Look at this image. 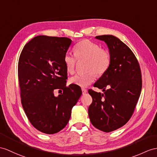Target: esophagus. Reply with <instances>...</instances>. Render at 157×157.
<instances>
[{
    "label": "esophagus",
    "instance_id": "obj_1",
    "mask_svg": "<svg viewBox=\"0 0 157 157\" xmlns=\"http://www.w3.org/2000/svg\"><path fill=\"white\" fill-rule=\"evenodd\" d=\"M82 94H85L87 93V90H86L85 89H84V88H82Z\"/></svg>",
    "mask_w": 157,
    "mask_h": 157
}]
</instances>
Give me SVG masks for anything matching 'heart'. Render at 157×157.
Wrapping results in <instances>:
<instances>
[{"mask_svg": "<svg viewBox=\"0 0 157 157\" xmlns=\"http://www.w3.org/2000/svg\"><path fill=\"white\" fill-rule=\"evenodd\" d=\"M74 52L78 60H86V71L89 72L72 76L69 80L72 85L82 88L86 87L94 81V71L97 75H102L107 71L110 65L111 58L110 53L106 50L101 49L98 44L89 40H84L76 44L74 47ZM75 58L69 52L64 55V64L68 73L72 74L75 72Z\"/></svg>", "mask_w": 157, "mask_h": 157, "instance_id": "heart-1", "label": "heart"}]
</instances>
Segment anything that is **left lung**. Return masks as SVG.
<instances>
[{
  "instance_id": "8db88e82",
  "label": "left lung",
  "mask_w": 157,
  "mask_h": 157,
  "mask_svg": "<svg viewBox=\"0 0 157 157\" xmlns=\"http://www.w3.org/2000/svg\"><path fill=\"white\" fill-rule=\"evenodd\" d=\"M95 39L107 45L111 62L94 85L104 93L89 90L93 98L89 116L94 127L109 132L123 127L131 117L142 89L141 72L134 53L119 39L110 34Z\"/></svg>"
}]
</instances>
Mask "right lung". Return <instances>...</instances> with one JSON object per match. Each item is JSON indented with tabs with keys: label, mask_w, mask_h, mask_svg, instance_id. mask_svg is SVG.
I'll return each mask as SVG.
<instances>
[{
	"label": "right lung",
	"mask_w": 157,
	"mask_h": 157,
	"mask_svg": "<svg viewBox=\"0 0 157 157\" xmlns=\"http://www.w3.org/2000/svg\"><path fill=\"white\" fill-rule=\"evenodd\" d=\"M71 42L67 37L37 36L25 46L19 57L22 107L33 127L48 135L65 127L82 94L79 86H66L63 59ZM55 89H62L63 93L55 97Z\"/></svg>",
	"instance_id": "1"
}]
</instances>
